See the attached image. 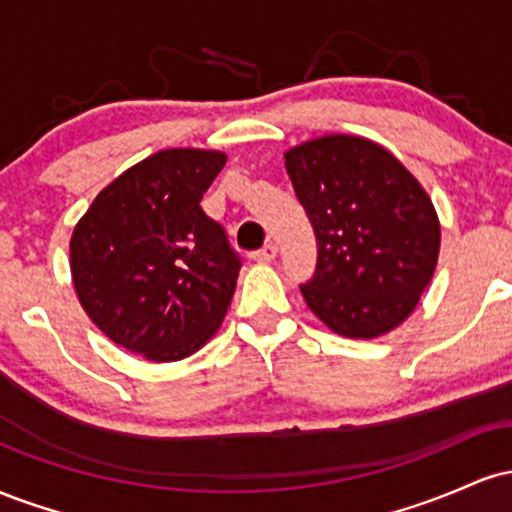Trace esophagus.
I'll return each instance as SVG.
<instances>
[{
	"instance_id": "esophagus-1",
	"label": "esophagus",
	"mask_w": 512,
	"mask_h": 512,
	"mask_svg": "<svg viewBox=\"0 0 512 512\" xmlns=\"http://www.w3.org/2000/svg\"><path fill=\"white\" fill-rule=\"evenodd\" d=\"M274 257H276V245L274 243H267V245H264V248H260L257 252H252V260L262 262V264L272 262Z\"/></svg>"
}]
</instances>
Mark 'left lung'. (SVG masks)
Wrapping results in <instances>:
<instances>
[{
    "label": "left lung",
    "instance_id": "1",
    "mask_svg": "<svg viewBox=\"0 0 512 512\" xmlns=\"http://www.w3.org/2000/svg\"><path fill=\"white\" fill-rule=\"evenodd\" d=\"M317 238L308 308L344 337L373 339L411 315L431 281L440 223L419 180L390 151L330 134L286 151Z\"/></svg>",
    "mask_w": 512,
    "mask_h": 512
}]
</instances>
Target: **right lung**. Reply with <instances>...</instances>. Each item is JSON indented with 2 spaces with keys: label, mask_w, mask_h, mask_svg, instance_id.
<instances>
[{
  "label": "right lung",
  "mask_w": 512,
  "mask_h": 512,
  "mask_svg": "<svg viewBox=\"0 0 512 512\" xmlns=\"http://www.w3.org/2000/svg\"><path fill=\"white\" fill-rule=\"evenodd\" d=\"M223 163L219 151H158L110 182L76 223L74 289L122 349L180 361L219 330L243 262L199 202Z\"/></svg>",
  "instance_id": "1"
}]
</instances>
